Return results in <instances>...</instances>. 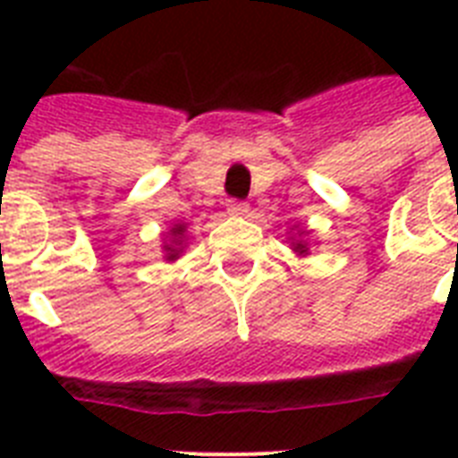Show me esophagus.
Segmentation results:
<instances>
[{"instance_id":"34e87169","label":"esophagus","mask_w":458,"mask_h":458,"mask_svg":"<svg viewBox=\"0 0 458 458\" xmlns=\"http://www.w3.org/2000/svg\"><path fill=\"white\" fill-rule=\"evenodd\" d=\"M250 207L244 201H228V214L230 216H247Z\"/></svg>"}]
</instances>
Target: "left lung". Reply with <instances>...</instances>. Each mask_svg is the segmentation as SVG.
<instances>
[{
    "label": "left lung",
    "instance_id": "left-lung-1",
    "mask_svg": "<svg viewBox=\"0 0 458 458\" xmlns=\"http://www.w3.org/2000/svg\"><path fill=\"white\" fill-rule=\"evenodd\" d=\"M290 247H293V251L297 254V257H309L311 251H309V230L304 228H297L294 230V235H293V230H290Z\"/></svg>",
    "mask_w": 458,
    "mask_h": 458
}]
</instances>
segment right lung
I'll use <instances>...</instances> for the list:
<instances>
[{"instance_id": "obj_1", "label": "right lung", "mask_w": 458, "mask_h": 458, "mask_svg": "<svg viewBox=\"0 0 458 458\" xmlns=\"http://www.w3.org/2000/svg\"><path fill=\"white\" fill-rule=\"evenodd\" d=\"M185 247H187V223L182 221L173 223L171 230H168V235L164 237V244H161L164 259L168 261V264L178 261V259L182 257Z\"/></svg>"}]
</instances>
